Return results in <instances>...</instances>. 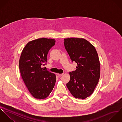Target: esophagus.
I'll return each instance as SVG.
<instances>
[{"mask_svg": "<svg viewBox=\"0 0 122 122\" xmlns=\"http://www.w3.org/2000/svg\"><path fill=\"white\" fill-rule=\"evenodd\" d=\"M63 75V74H58V76L59 77L62 76Z\"/></svg>", "mask_w": 122, "mask_h": 122, "instance_id": "obj_1", "label": "esophagus"}]
</instances>
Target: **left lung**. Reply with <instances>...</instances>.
<instances>
[{
	"instance_id": "8db88e82",
	"label": "left lung",
	"mask_w": 122,
	"mask_h": 122,
	"mask_svg": "<svg viewBox=\"0 0 122 122\" xmlns=\"http://www.w3.org/2000/svg\"><path fill=\"white\" fill-rule=\"evenodd\" d=\"M64 46L76 69L70 72L66 84L76 98L85 99L94 92L100 77V62L94 46L86 39L72 37L64 39Z\"/></svg>"
}]
</instances>
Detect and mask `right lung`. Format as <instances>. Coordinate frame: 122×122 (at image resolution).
<instances>
[{"mask_svg":"<svg viewBox=\"0 0 122 122\" xmlns=\"http://www.w3.org/2000/svg\"><path fill=\"white\" fill-rule=\"evenodd\" d=\"M55 44L54 39L38 38L28 42L21 53L19 60L21 76L29 91L36 99L47 98L54 86L55 74L42 67L47 62V54Z\"/></svg>","mask_w":122,"mask_h":122,"instance_id":"right-lung-1","label":"right lung"}]
</instances>
